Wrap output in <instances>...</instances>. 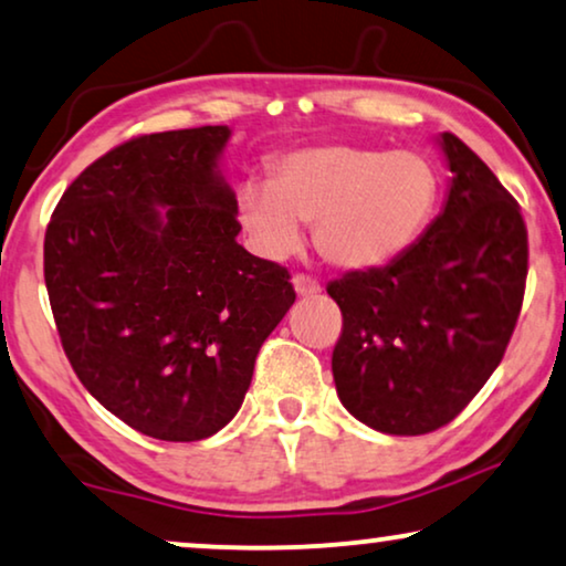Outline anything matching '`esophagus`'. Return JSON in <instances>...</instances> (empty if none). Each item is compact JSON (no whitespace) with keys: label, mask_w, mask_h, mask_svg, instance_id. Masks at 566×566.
<instances>
[{"label":"esophagus","mask_w":566,"mask_h":566,"mask_svg":"<svg viewBox=\"0 0 566 566\" xmlns=\"http://www.w3.org/2000/svg\"><path fill=\"white\" fill-rule=\"evenodd\" d=\"M294 292L300 294V297H315V294H321V282L313 280V276H305V274H294Z\"/></svg>","instance_id":"esophagus-1"}]
</instances>
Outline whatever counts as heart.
<instances>
[{
  "mask_svg": "<svg viewBox=\"0 0 566 566\" xmlns=\"http://www.w3.org/2000/svg\"><path fill=\"white\" fill-rule=\"evenodd\" d=\"M439 200V169L418 150L325 143L276 158L272 181H245L238 218L266 256L297 251L307 222L328 264L374 272L423 238Z\"/></svg>",
  "mask_w": 566,
  "mask_h": 566,
  "instance_id": "b5f03b06",
  "label": "heart"
}]
</instances>
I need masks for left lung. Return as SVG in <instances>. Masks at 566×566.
I'll return each instance as SVG.
<instances>
[{
  "label": "left lung",
  "mask_w": 566,
  "mask_h": 566,
  "mask_svg": "<svg viewBox=\"0 0 566 566\" xmlns=\"http://www.w3.org/2000/svg\"><path fill=\"white\" fill-rule=\"evenodd\" d=\"M443 212L392 264L328 284L344 315L333 379L374 431L423 436L451 423L503 361L528 276L521 205L453 133L441 135Z\"/></svg>",
  "instance_id": "obj_1"
}]
</instances>
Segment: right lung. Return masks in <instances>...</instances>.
Returning <instances> with one entry per match:
<instances>
[{"instance_id":"right-lung-1","label":"right lung","mask_w":566,"mask_h":566,"mask_svg":"<svg viewBox=\"0 0 566 566\" xmlns=\"http://www.w3.org/2000/svg\"><path fill=\"white\" fill-rule=\"evenodd\" d=\"M226 125L138 135L71 181L45 230L61 346L99 405L158 441H200L241 408L292 307L290 272L235 241Z\"/></svg>"}]
</instances>
